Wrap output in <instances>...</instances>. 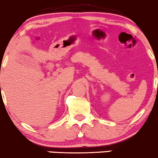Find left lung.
I'll return each mask as SVG.
<instances>
[{"label":"left lung","mask_w":158,"mask_h":158,"mask_svg":"<svg viewBox=\"0 0 158 158\" xmlns=\"http://www.w3.org/2000/svg\"><path fill=\"white\" fill-rule=\"evenodd\" d=\"M157 89H158V88H157Z\"/></svg>","instance_id":"1"}]
</instances>
